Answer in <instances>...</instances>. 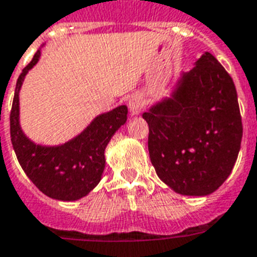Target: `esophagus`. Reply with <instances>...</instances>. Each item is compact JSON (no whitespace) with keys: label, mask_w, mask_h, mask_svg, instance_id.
Returning <instances> with one entry per match:
<instances>
[{"label":"esophagus","mask_w":257,"mask_h":257,"mask_svg":"<svg viewBox=\"0 0 257 257\" xmlns=\"http://www.w3.org/2000/svg\"><path fill=\"white\" fill-rule=\"evenodd\" d=\"M128 106L129 110L132 114H137V113H140L144 106V102H143V98L140 94H133L131 95L128 99Z\"/></svg>","instance_id":"1"}]
</instances>
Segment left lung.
<instances>
[{
	"mask_svg": "<svg viewBox=\"0 0 257 257\" xmlns=\"http://www.w3.org/2000/svg\"><path fill=\"white\" fill-rule=\"evenodd\" d=\"M155 171L174 191L207 195L232 172L241 146L237 91L226 70L205 52L182 75L171 98L143 114Z\"/></svg>",
	"mask_w": 257,
	"mask_h": 257,
	"instance_id": "1",
	"label": "left lung"
}]
</instances>
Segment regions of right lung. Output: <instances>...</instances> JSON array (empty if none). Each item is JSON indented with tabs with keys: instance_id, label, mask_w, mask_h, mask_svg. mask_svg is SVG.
Listing matches in <instances>:
<instances>
[{
	"instance_id": "add662e5",
	"label": "right lung",
	"mask_w": 257,
	"mask_h": 257,
	"mask_svg": "<svg viewBox=\"0 0 257 257\" xmlns=\"http://www.w3.org/2000/svg\"><path fill=\"white\" fill-rule=\"evenodd\" d=\"M37 51L20 74L11 110V137L20 166L32 183L47 197L59 201H76L99 183L105 168V148L111 136L125 124L128 107H115L97 118L63 146H37L25 136L19 122V93L27 72L37 63Z\"/></svg>"
}]
</instances>
